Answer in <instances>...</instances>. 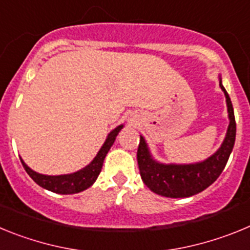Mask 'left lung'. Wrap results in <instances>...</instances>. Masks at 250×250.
I'll use <instances>...</instances> for the list:
<instances>
[{
  "mask_svg": "<svg viewBox=\"0 0 250 250\" xmlns=\"http://www.w3.org/2000/svg\"><path fill=\"white\" fill-rule=\"evenodd\" d=\"M224 91L229 112V127L224 141L218 151L202 163L189 165H164L155 161L150 155L144 138L140 136L138 147V165L143 182L150 190L167 198H188L195 195L219 178L235 143L237 124L228 92L220 81Z\"/></svg>",
  "mask_w": 250,
  "mask_h": 250,
  "instance_id": "1",
  "label": "left lung"
}]
</instances>
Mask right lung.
<instances>
[{"mask_svg":"<svg viewBox=\"0 0 250 250\" xmlns=\"http://www.w3.org/2000/svg\"><path fill=\"white\" fill-rule=\"evenodd\" d=\"M123 129V125L118 126L116 129L112 130L109 134L107 139H106L105 144L98 152V155L95 156L94 160L90 163L89 165L83 169L79 170L74 174H67V175H57V176H50V175H42L39 174L34 170H31L27 165L23 163L21 159V163L25 167L26 173L32 178L36 184L40 187L45 188L47 190L54 191L57 194H75L80 193V191L85 190L87 188L91 187L95 183V180L98 179L99 174L101 171V167L104 164V159H105L106 154L110 150V147L114 144L115 139L118 136L119 131Z\"/></svg>","mask_w":250,"mask_h":250,"instance_id":"1","label":"right lung"}]
</instances>
